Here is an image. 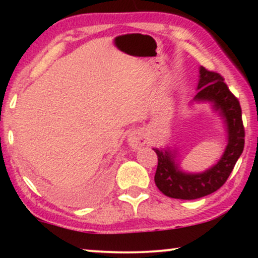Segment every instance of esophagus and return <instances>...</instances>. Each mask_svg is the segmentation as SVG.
Masks as SVG:
<instances>
[{
    "mask_svg": "<svg viewBox=\"0 0 258 258\" xmlns=\"http://www.w3.org/2000/svg\"><path fill=\"white\" fill-rule=\"evenodd\" d=\"M127 142H128V146L132 149H139V148L143 147L147 143V137L143 132L136 131L128 136Z\"/></svg>",
    "mask_w": 258,
    "mask_h": 258,
    "instance_id": "esophagus-1",
    "label": "esophagus"
}]
</instances>
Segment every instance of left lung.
Wrapping results in <instances>:
<instances>
[{"label": "left lung", "instance_id": "1", "mask_svg": "<svg viewBox=\"0 0 258 258\" xmlns=\"http://www.w3.org/2000/svg\"><path fill=\"white\" fill-rule=\"evenodd\" d=\"M199 73L200 80L194 100H207L220 112L227 127L228 143L217 164L201 173L183 172L174 162L172 152L154 149L158 155V168L154 177L155 184L162 194L173 199H199L220 189L244 150L245 130L238 98L229 91L218 73L210 72L204 67H200Z\"/></svg>", "mask_w": 258, "mask_h": 258}]
</instances>
